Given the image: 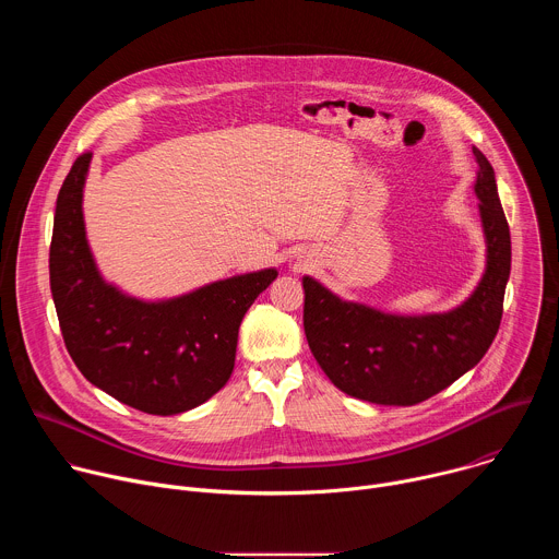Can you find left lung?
<instances>
[{
    "instance_id": "1",
    "label": "left lung",
    "mask_w": 559,
    "mask_h": 559,
    "mask_svg": "<svg viewBox=\"0 0 559 559\" xmlns=\"http://www.w3.org/2000/svg\"><path fill=\"white\" fill-rule=\"evenodd\" d=\"M477 158L475 194L487 238V270L475 292L447 313L395 316L347 302L305 276L302 328L328 378L376 405H418L483 360L500 321L511 274V234L489 158Z\"/></svg>"
}]
</instances>
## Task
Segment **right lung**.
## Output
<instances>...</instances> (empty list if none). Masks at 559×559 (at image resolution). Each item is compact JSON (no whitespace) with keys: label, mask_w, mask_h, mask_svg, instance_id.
Masks as SVG:
<instances>
[{"label":"right lung","mask_w":559,"mask_h":559,"mask_svg":"<svg viewBox=\"0 0 559 559\" xmlns=\"http://www.w3.org/2000/svg\"><path fill=\"white\" fill-rule=\"evenodd\" d=\"M91 158L76 156L55 207L50 292L66 349L119 403L152 416L190 412L229 380L243 316L278 272L231 276L158 302L126 296L102 278L86 241Z\"/></svg>","instance_id":"add662e5"}]
</instances>
